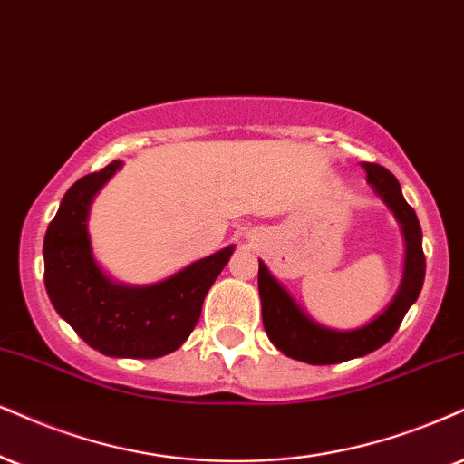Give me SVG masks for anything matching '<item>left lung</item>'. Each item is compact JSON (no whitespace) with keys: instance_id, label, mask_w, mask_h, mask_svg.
Returning a JSON list of instances; mask_svg holds the SVG:
<instances>
[{"instance_id":"left-lung-1","label":"left lung","mask_w":464,"mask_h":464,"mask_svg":"<svg viewBox=\"0 0 464 464\" xmlns=\"http://www.w3.org/2000/svg\"><path fill=\"white\" fill-rule=\"evenodd\" d=\"M368 174L370 187L387 208L396 217L404 234L407 256H404L402 282L385 312L359 329L335 331L323 327L296 305L288 290L268 273L265 262L258 268V290L262 301V323L268 340L282 351L285 357L312 365L342 363L348 359L363 357L392 340L404 314L417 301L426 276V258L421 249V227L415 210L407 204L396 176L376 163H362Z\"/></svg>"}]
</instances>
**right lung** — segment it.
I'll return each instance as SVG.
<instances>
[{"instance_id": "1", "label": "right lung", "mask_w": 464, "mask_h": 464, "mask_svg": "<svg viewBox=\"0 0 464 464\" xmlns=\"http://www.w3.org/2000/svg\"><path fill=\"white\" fill-rule=\"evenodd\" d=\"M122 163L113 161L68 188L44 234V285L55 312L88 346L107 357L157 359L191 335L210 285L230 260L234 245L174 273L163 282H113L94 260L88 213L101 187Z\"/></svg>"}]
</instances>
